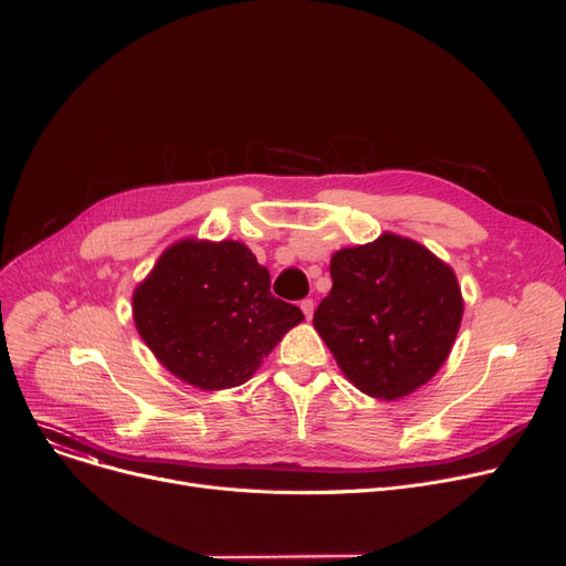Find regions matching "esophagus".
<instances>
[{"label":"esophagus","mask_w":566,"mask_h":566,"mask_svg":"<svg viewBox=\"0 0 566 566\" xmlns=\"http://www.w3.org/2000/svg\"><path fill=\"white\" fill-rule=\"evenodd\" d=\"M301 310H303L305 319H312V312H315V301H312V298H305V301H301Z\"/></svg>","instance_id":"34e87169"}]
</instances>
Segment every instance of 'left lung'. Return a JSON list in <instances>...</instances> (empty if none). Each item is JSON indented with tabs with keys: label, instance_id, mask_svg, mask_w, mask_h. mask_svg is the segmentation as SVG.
<instances>
[{
	"label": "left lung",
	"instance_id": "obj_1",
	"mask_svg": "<svg viewBox=\"0 0 566 566\" xmlns=\"http://www.w3.org/2000/svg\"><path fill=\"white\" fill-rule=\"evenodd\" d=\"M331 280L312 322L345 378L382 401L427 385L464 315L454 270L424 244L382 233L336 251Z\"/></svg>",
	"mask_w": 566,
	"mask_h": 566
}]
</instances>
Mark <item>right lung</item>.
Segmentation results:
<instances>
[{
	"label": "right lung",
	"instance_id": "add662e5",
	"mask_svg": "<svg viewBox=\"0 0 566 566\" xmlns=\"http://www.w3.org/2000/svg\"><path fill=\"white\" fill-rule=\"evenodd\" d=\"M133 319L154 357L186 385H244L303 312L270 294V272L235 240L184 238L133 291Z\"/></svg>",
	"mask_w": 566,
	"mask_h": 566
}]
</instances>
